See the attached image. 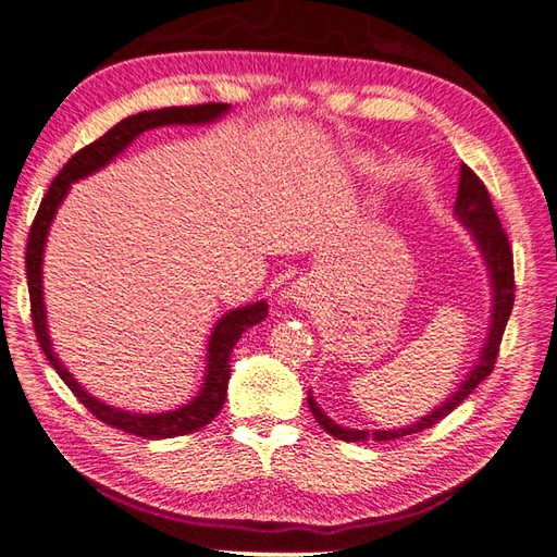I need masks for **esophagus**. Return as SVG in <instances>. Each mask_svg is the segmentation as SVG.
I'll return each mask as SVG.
<instances>
[{
	"mask_svg": "<svg viewBox=\"0 0 557 557\" xmlns=\"http://www.w3.org/2000/svg\"><path fill=\"white\" fill-rule=\"evenodd\" d=\"M287 299H289L292 304L301 306V309H306V306L313 304L315 292H313V287L309 285V282L297 280V282H292V287H289V292H287Z\"/></svg>",
	"mask_w": 557,
	"mask_h": 557,
	"instance_id": "1",
	"label": "esophagus"
}]
</instances>
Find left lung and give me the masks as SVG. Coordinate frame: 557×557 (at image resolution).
<instances>
[{
    "mask_svg": "<svg viewBox=\"0 0 557 557\" xmlns=\"http://www.w3.org/2000/svg\"><path fill=\"white\" fill-rule=\"evenodd\" d=\"M455 218L469 230L471 239H474L476 248L481 251L483 263H486L488 280H491L488 335L479 351L474 369L465 375V381L459 383V387L443 401V405H437L433 411L425 413V417H421L419 421H413L411 425H405V429H387V431L347 429V425L335 423L321 407H318V401L313 399V393L309 389L311 413L315 417V421L323 425V431L335 435L337 441L363 443V441H371V437L373 441H393V437L411 435V433L431 429V425H435L443 417H447L449 411L457 409L461 401L471 395V389H474L481 381H486V377L491 375L493 363H495V359H498V347H500V339L505 333V325H507V321H510L512 304H515L512 248H510V242H507V234L500 227L498 212L493 210L486 186H483V182L467 168V164H461L459 168Z\"/></svg>",
    "mask_w": 557,
    "mask_h": 557,
    "instance_id": "obj_1",
    "label": "left lung"
}]
</instances>
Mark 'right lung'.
Returning <instances> with one entry per match:
<instances>
[{
    "label": "right lung",
    "mask_w": 557,
    "mask_h": 557,
    "mask_svg": "<svg viewBox=\"0 0 557 557\" xmlns=\"http://www.w3.org/2000/svg\"><path fill=\"white\" fill-rule=\"evenodd\" d=\"M227 112H230V104L208 102V104H196V108H162V110L138 112L134 116H126V120L112 126L110 132L100 136L98 140H92L90 146L78 150L76 156L64 164L62 172L54 176L52 186L47 188V196L42 198L38 215H35L30 234H28L26 275H28V292H30V311H33L35 335H38V342L47 361L52 363V369L59 373V377H62L71 393L81 399V405H86L90 413H96L100 421L114 425V429L138 435V437H148V441L194 433L218 417L224 399H227L230 354L236 342H239L242 333H246L251 325L265 321L268 301L260 299L253 304L239 306V309H232L224 313L215 323L208 339L203 383H200L198 395L191 401H186V405L176 409L158 411V413H140V411L112 407L108 401L92 397L88 389L69 373L64 361L57 357V351L52 347L50 330H47L45 292H42V258H45L47 234H50L57 210L64 203L71 184H76L78 180H86V176L102 170L104 164H110L116 156H122V152L132 146L140 134L150 132V128L172 126V124H182V126L212 124Z\"/></svg>",
    "instance_id": "add662e5"
}]
</instances>
